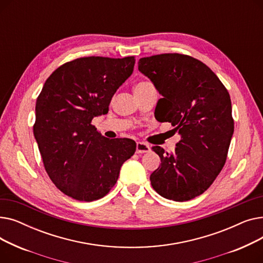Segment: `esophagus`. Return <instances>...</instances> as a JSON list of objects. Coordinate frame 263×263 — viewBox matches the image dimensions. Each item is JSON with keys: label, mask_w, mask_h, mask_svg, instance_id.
I'll list each match as a JSON object with an SVG mask.
<instances>
[{"label": "esophagus", "mask_w": 263, "mask_h": 263, "mask_svg": "<svg viewBox=\"0 0 263 263\" xmlns=\"http://www.w3.org/2000/svg\"><path fill=\"white\" fill-rule=\"evenodd\" d=\"M151 150L150 146L143 142H137L136 143V154H147Z\"/></svg>", "instance_id": "1"}]
</instances>
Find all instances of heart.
<instances>
[{"instance_id":"b5f03b06","label":"heart","mask_w":263,"mask_h":263,"mask_svg":"<svg viewBox=\"0 0 263 263\" xmlns=\"http://www.w3.org/2000/svg\"><path fill=\"white\" fill-rule=\"evenodd\" d=\"M149 85H151V84H150V83H148V82H141V83H139V84H136L135 88H137V87H145V86H149Z\"/></svg>"}]
</instances>
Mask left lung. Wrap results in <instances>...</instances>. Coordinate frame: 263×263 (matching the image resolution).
Instances as JSON below:
<instances>
[{"instance_id":"obj_1","label":"left lung","mask_w":263,"mask_h":263,"mask_svg":"<svg viewBox=\"0 0 263 263\" xmlns=\"http://www.w3.org/2000/svg\"><path fill=\"white\" fill-rule=\"evenodd\" d=\"M139 70L162 96L157 120L172 122L180 135L174 153L153 147L161 165L150 175L151 185L166 199L195 198L209 189L226 162L233 134L230 96L208 66L187 55L143 58Z\"/></svg>"}]
</instances>
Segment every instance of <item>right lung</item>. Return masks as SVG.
Returning <instances> with one entry per match:
<instances>
[{"mask_svg": "<svg viewBox=\"0 0 263 263\" xmlns=\"http://www.w3.org/2000/svg\"><path fill=\"white\" fill-rule=\"evenodd\" d=\"M134 64L133 57L78 59L59 67L38 96L34 136L50 179L69 197L92 201L105 196L135 153L133 140L106 139L91 124L107 114Z\"/></svg>", "mask_w": 263, "mask_h": 263, "instance_id": "right-lung-1", "label": "right lung"}]
</instances>
